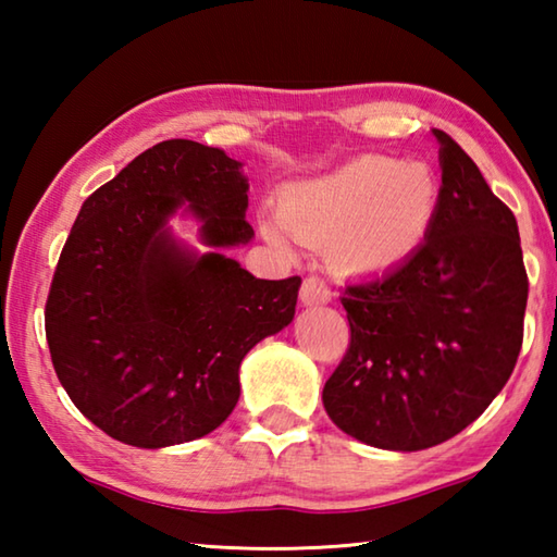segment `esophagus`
<instances>
[{"label":"esophagus","instance_id":"34e87169","mask_svg":"<svg viewBox=\"0 0 557 557\" xmlns=\"http://www.w3.org/2000/svg\"><path fill=\"white\" fill-rule=\"evenodd\" d=\"M299 299L305 307H319V305H326V301H332V289L326 287L324 280L319 277H307L301 282V289H299Z\"/></svg>","mask_w":557,"mask_h":557}]
</instances>
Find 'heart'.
I'll return each instance as SVG.
<instances>
[{
	"mask_svg": "<svg viewBox=\"0 0 557 557\" xmlns=\"http://www.w3.org/2000/svg\"><path fill=\"white\" fill-rule=\"evenodd\" d=\"M437 178L422 162L366 154L324 176L289 186L280 221L262 223L268 240L287 248L322 245L336 268L385 272L403 265L435 221Z\"/></svg>",
	"mask_w": 557,
	"mask_h": 557,
	"instance_id": "obj_1",
	"label": "heart"
}]
</instances>
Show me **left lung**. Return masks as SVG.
I'll list each match as a JSON object with an SVG mask.
<instances>
[{"mask_svg": "<svg viewBox=\"0 0 557 557\" xmlns=\"http://www.w3.org/2000/svg\"><path fill=\"white\" fill-rule=\"evenodd\" d=\"M425 240L403 265L346 285L351 346L322 400L363 445L418 451L471 425L511 375L528 277L516 215L447 132Z\"/></svg>", "mask_w": 557, "mask_h": 557, "instance_id": "obj_1", "label": "left lung"}]
</instances>
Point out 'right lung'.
I'll use <instances>...</instances> for the list:
<instances>
[{
	"mask_svg": "<svg viewBox=\"0 0 557 557\" xmlns=\"http://www.w3.org/2000/svg\"><path fill=\"white\" fill-rule=\"evenodd\" d=\"M248 176L215 147L166 139L81 206L46 301L55 375L112 440L162 449L209 435L240 398V363L295 319L301 280H260ZM200 225L206 251L169 220Z\"/></svg>",
	"mask_w": 557,
	"mask_h": 557,
	"instance_id": "obj_1",
	"label": "right lung"
}]
</instances>
